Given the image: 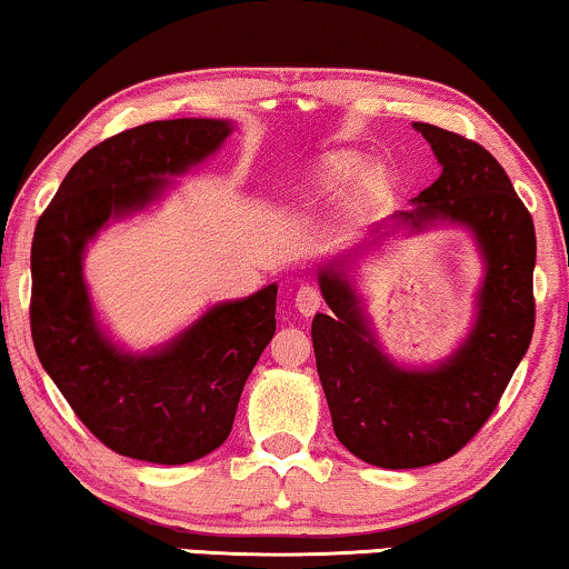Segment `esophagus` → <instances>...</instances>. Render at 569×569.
<instances>
[{"label": "esophagus", "mask_w": 569, "mask_h": 569, "mask_svg": "<svg viewBox=\"0 0 569 569\" xmlns=\"http://www.w3.org/2000/svg\"><path fill=\"white\" fill-rule=\"evenodd\" d=\"M321 306H323V298L313 284H302L298 295H295V308H298L302 316H313Z\"/></svg>", "instance_id": "34e87169"}]
</instances>
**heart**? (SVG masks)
Masks as SVG:
<instances>
[{"label":"heart","instance_id":"obj_1","mask_svg":"<svg viewBox=\"0 0 569 569\" xmlns=\"http://www.w3.org/2000/svg\"><path fill=\"white\" fill-rule=\"evenodd\" d=\"M360 172H363V159L356 157V153H337V157L327 159V164H323V177L329 182L356 180Z\"/></svg>","mask_w":569,"mask_h":569}]
</instances>
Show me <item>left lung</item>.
Segmentation results:
<instances>
[{
    "label": "left lung",
    "mask_w": 569,
    "mask_h": 569,
    "mask_svg": "<svg viewBox=\"0 0 569 569\" xmlns=\"http://www.w3.org/2000/svg\"><path fill=\"white\" fill-rule=\"evenodd\" d=\"M412 128L429 140L441 164L439 180L412 198V211L371 227L360 248L400 227H465L486 267L473 329L437 366H397L379 348L342 261L319 271L331 311L316 313L311 327L337 439L363 462L389 470L423 468L460 452L497 410L536 323V230L510 177L476 140L429 122Z\"/></svg>",
    "instance_id": "8db88e82"
}]
</instances>
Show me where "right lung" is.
<instances>
[{
    "instance_id": "obj_1",
    "label": "right lung",
    "mask_w": 569,
    "mask_h": 569,
    "mask_svg": "<svg viewBox=\"0 0 569 569\" xmlns=\"http://www.w3.org/2000/svg\"><path fill=\"white\" fill-rule=\"evenodd\" d=\"M227 120L146 122L83 153L36 224L31 335L36 356L86 429L112 452L186 465L230 437L256 360L277 329V284L219 302L151 352L101 331L83 279L86 246L109 219L146 209L224 143Z\"/></svg>"
}]
</instances>
